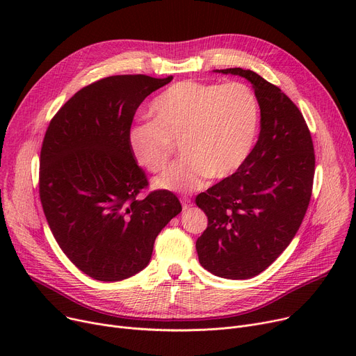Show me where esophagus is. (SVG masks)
<instances>
[{
  "label": "esophagus",
  "mask_w": 356,
  "mask_h": 356,
  "mask_svg": "<svg viewBox=\"0 0 356 356\" xmlns=\"http://www.w3.org/2000/svg\"><path fill=\"white\" fill-rule=\"evenodd\" d=\"M181 207H183V209H188V208H191L192 207V200H191V197L189 196H181Z\"/></svg>",
  "instance_id": "34e87169"
}]
</instances>
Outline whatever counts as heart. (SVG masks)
<instances>
[{
    "mask_svg": "<svg viewBox=\"0 0 356 356\" xmlns=\"http://www.w3.org/2000/svg\"><path fill=\"white\" fill-rule=\"evenodd\" d=\"M153 121L128 129L134 160L149 173H160L175 154L183 157L156 179L165 191L192 192L207 181L232 175L251 153L259 121L255 93L241 82L181 81L149 105Z\"/></svg>",
    "mask_w": 356,
    "mask_h": 356,
    "instance_id": "heart-1",
    "label": "heart"
}]
</instances>
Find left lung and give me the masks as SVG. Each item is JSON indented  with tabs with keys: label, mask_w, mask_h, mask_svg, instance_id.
<instances>
[{
	"label": "left lung",
	"mask_w": 356,
	"mask_h": 356,
	"mask_svg": "<svg viewBox=\"0 0 356 356\" xmlns=\"http://www.w3.org/2000/svg\"><path fill=\"white\" fill-rule=\"evenodd\" d=\"M261 109L258 141L238 170L196 196L208 228L196 241L200 266L229 280L270 267L300 228L312 197L314 148L296 104L278 86L241 67Z\"/></svg>",
	"instance_id": "obj_1"
}]
</instances>
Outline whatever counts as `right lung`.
Returning a JSON list of instances; mask_svg holds the SVG:
<instances>
[{"mask_svg":"<svg viewBox=\"0 0 356 356\" xmlns=\"http://www.w3.org/2000/svg\"><path fill=\"white\" fill-rule=\"evenodd\" d=\"M173 76L115 74L93 82L51 118L42 144L39 193L66 257L99 282H120L149 263L160 231L181 212L177 196L148 188L128 145L141 102Z\"/></svg>","mask_w":356,"mask_h":356,"instance_id":"obj_1","label":"right lung"}]
</instances>
